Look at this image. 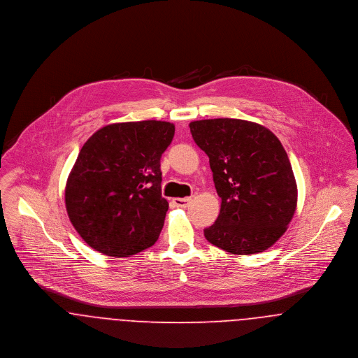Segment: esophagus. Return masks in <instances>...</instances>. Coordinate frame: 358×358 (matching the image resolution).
<instances>
[{
    "label": "esophagus",
    "mask_w": 358,
    "mask_h": 358,
    "mask_svg": "<svg viewBox=\"0 0 358 358\" xmlns=\"http://www.w3.org/2000/svg\"><path fill=\"white\" fill-rule=\"evenodd\" d=\"M173 201L177 207H187L191 201V198H176L173 199Z\"/></svg>",
    "instance_id": "1"
}]
</instances>
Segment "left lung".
I'll list each match as a JSON object with an SVG mask.
<instances>
[{
	"label": "left lung",
	"instance_id": "left-lung-1",
	"mask_svg": "<svg viewBox=\"0 0 358 358\" xmlns=\"http://www.w3.org/2000/svg\"><path fill=\"white\" fill-rule=\"evenodd\" d=\"M210 162L221 210L204 229L211 244L236 255L268 250L287 231L298 200L292 167L278 137L248 120L189 123Z\"/></svg>",
	"mask_w": 358,
	"mask_h": 358
}]
</instances>
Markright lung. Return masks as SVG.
Returning a JSON list of instances; mask_svg holds the SVG:
<instances>
[{
    "mask_svg": "<svg viewBox=\"0 0 358 358\" xmlns=\"http://www.w3.org/2000/svg\"><path fill=\"white\" fill-rule=\"evenodd\" d=\"M173 137L170 122H123L83 144L66 184V208L92 248L120 258L155 244L169 208L160 157Z\"/></svg>",
    "mask_w": 358,
    "mask_h": 358,
    "instance_id": "right-lung-1",
    "label": "right lung"
}]
</instances>
